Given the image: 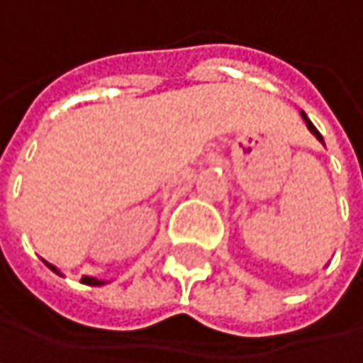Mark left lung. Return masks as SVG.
I'll list each match as a JSON object with an SVG mask.
<instances>
[{"label":"left lung","instance_id":"obj_1","mask_svg":"<svg viewBox=\"0 0 363 363\" xmlns=\"http://www.w3.org/2000/svg\"><path fill=\"white\" fill-rule=\"evenodd\" d=\"M303 119H306V123H308V128H310V132H312V134H314V137H316V139H319V141L323 143V137H321V134H319V130H316V128L312 125V121H310V119H308L306 115H303Z\"/></svg>","mask_w":363,"mask_h":363}]
</instances>
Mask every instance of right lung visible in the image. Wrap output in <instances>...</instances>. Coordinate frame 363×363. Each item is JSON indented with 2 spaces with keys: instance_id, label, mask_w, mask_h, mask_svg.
<instances>
[{
  "instance_id": "right-lung-1",
  "label": "right lung",
  "mask_w": 363,
  "mask_h": 363,
  "mask_svg": "<svg viewBox=\"0 0 363 363\" xmlns=\"http://www.w3.org/2000/svg\"><path fill=\"white\" fill-rule=\"evenodd\" d=\"M51 269H55V267L51 265ZM81 282H85V284H91V286H98V284H104L102 280H96V278H89V276H83V278H81Z\"/></svg>"
}]
</instances>
